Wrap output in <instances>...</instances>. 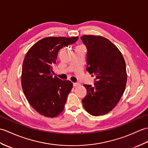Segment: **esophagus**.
I'll use <instances>...</instances> for the list:
<instances>
[{
  "mask_svg": "<svg viewBox=\"0 0 148 148\" xmlns=\"http://www.w3.org/2000/svg\"><path fill=\"white\" fill-rule=\"evenodd\" d=\"M73 87H77V86H79L80 85V84L79 83H73Z\"/></svg>",
  "mask_w": 148,
  "mask_h": 148,
  "instance_id": "esophagus-1",
  "label": "esophagus"
}]
</instances>
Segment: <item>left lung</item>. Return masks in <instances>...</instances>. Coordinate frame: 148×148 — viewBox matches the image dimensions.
<instances>
[{"label":"left lung","mask_w":148,"mask_h":148,"mask_svg":"<svg viewBox=\"0 0 148 148\" xmlns=\"http://www.w3.org/2000/svg\"><path fill=\"white\" fill-rule=\"evenodd\" d=\"M81 39L87 49V70L96 75L94 85H84L87 94L82 102L91 115H103L116 106L125 89V62L119 49L106 38L84 35Z\"/></svg>","instance_id":"obj_1"}]
</instances>
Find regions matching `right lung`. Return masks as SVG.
<instances>
[{
	"instance_id": "right-lung-1",
	"label": "right lung",
	"mask_w": 148,
	"mask_h": 148,
	"mask_svg": "<svg viewBox=\"0 0 148 148\" xmlns=\"http://www.w3.org/2000/svg\"><path fill=\"white\" fill-rule=\"evenodd\" d=\"M78 37H48L41 39L28 51L21 72V86L34 109L42 116L54 118L64 110L73 84L52 77L58 52L73 44Z\"/></svg>"
}]
</instances>
